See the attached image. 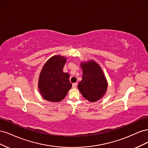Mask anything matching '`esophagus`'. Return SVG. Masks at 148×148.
<instances>
[{"mask_svg": "<svg viewBox=\"0 0 148 148\" xmlns=\"http://www.w3.org/2000/svg\"><path fill=\"white\" fill-rule=\"evenodd\" d=\"M77 83H73V84H72V87L73 88H76L77 87Z\"/></svg>", "mask_w": 148, "mask_h": 148, "instance_id": "obj_1", "label": "esophagus"}]
</instances>
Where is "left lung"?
<instances>
[{
  "mask_svg": "<svg viewBox=\"0 0 148 148\" xmlns=\"http://www.w3.org/2000/svg\"><path fill=\"white\" fill-rule=\"evenodd\" d=\"M82 80L78 84L79 91L88 101L94 102L100 100L106 95L107 86L104 72L95 60L82 62Z\"/></svg>",
  "mask_w": 148,
  "mask_h": 148,
  "instance_id": "left-lung-1",
  "label": "left lung"
}]
</instances>
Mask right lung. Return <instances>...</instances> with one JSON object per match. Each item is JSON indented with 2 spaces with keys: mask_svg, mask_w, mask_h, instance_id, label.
<instances>
[{
  "mask_svg": "<svg viewBox=\"0 0 148 148\" xmlns=\"http://www.w3.org/2000/svg\"><path fill=\"white\" fill-rule=\"evenodd\" d=\"M66 57L56 55L42 66L38 80V89L44 99L52 102L63 100L71 89L70 75L63 71Z\"/></svg>",
  "mask_w": 148,
  "mask_h": 148,
  "instance_id": "right-lung-1",
  "label": "right lung"
}]
</instances>
